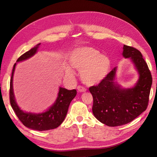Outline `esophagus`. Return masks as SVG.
<instances>
[{
	"mask_svg": "<svg viewBox=\"0 0 157 157\" xmlns=\"http://www.w3.org/2000/svg\"><path fill=\"white\" fill-rule=\"evenodd\" d=\"M77 88H78V90L79 92H83L86 91V88L82 86H78V87H77Z\"/></svg>",
	"mask_w": 157,
	"mask_h": 157,
	"instance_id": "1",
	"label": "esophagus"
}]
</instances>
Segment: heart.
<instances>
[{"mask_svg":"<svg viewBox=\"0 0 157 157\" xmlns=\"http://www.w3.org/2000/svg\"><path fill=\"white\" fill-rule=\"evenodd\" d=\"M73 67L82 71L81 78L86 84L94 85L102 81L109 71L110 63L107 56L101 55L97 49L83 46L73 50L69 58ZM67 73H73L71 67L66 68Z\"/></svg>","mask_w":157,"mask_h":157,"instance_id":"b5f03b06","label":"heart"}]
</instances>
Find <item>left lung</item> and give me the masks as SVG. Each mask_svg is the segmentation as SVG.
<instances>
[{"instance_id": "left-lung-1", "label": "left lung", "mask_w": 157, "mask_h": 157, "mask_svg": "<svg viewBox=\"0 0 157 157\" xmlns=\"http://www.w3.org/2000/svg\"><path fill=\"white\" fill-rule=\"evenodd\" d=\"M123 56L131 59L139 73L134 88L121 89L115 84V67L98 86L89 88L93 97V114L99 121L110 127L127 124L146 111L152 83L147 63L138 49L124 45Z\"/></svg>"}]
</instances>
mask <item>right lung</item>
I'll return each instance as SVG.
<instances>
[{
    "label": "right lung",
    "mask_w": 157,
    "mask_h": 157,
    "mask_svg": "<svg viewBox=\"0 0 157 157\" xmlns=\"http://www.w3.org/2000/svg\"><path fill=\"white\" fill-rule=\"evenodd\" d=\"M39 45L40 44L20 56L17 60V62L24 61L35 55V53L37 52ZM15 66L16 63H15L13 66L11 80H10L9 99L10 103L16 115L23 125L32 129L38 130V131H46V130L57 128L64 121L70 102L77 94L76 90L73 89L71 90H69L66 88L60 87L57 99L56 100L54 105L44 113L34 114V113L23 112L17 105L14 94H13V77L14 74Z\"/></svg>",
    "instance_id": "1"
}]
</instances>
